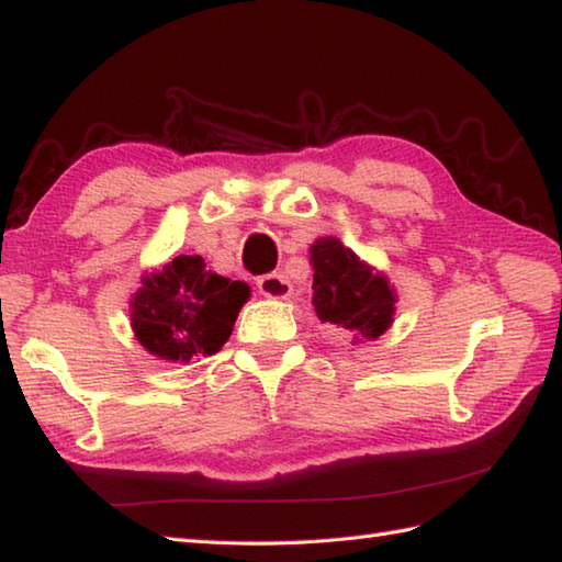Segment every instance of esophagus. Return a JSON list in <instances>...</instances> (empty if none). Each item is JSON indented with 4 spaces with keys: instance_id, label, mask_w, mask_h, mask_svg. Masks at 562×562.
<instances>
[{
    "instance_id": "1",
    "label": "esophagus",
    "mask_w": 562,
    "mask_h": 562,
    "mask_svg": "<svg viewBox=\"0 0 562 562\" xmlns=\"http://www.w3.org/2000/svg\"><path fill=\"white\" fill-rule=\"evenodd\" d=\"M258 292L268 300H288V296H292V282L282 272L262 274L258 280Z\"/></svg>"
}]
</instances>
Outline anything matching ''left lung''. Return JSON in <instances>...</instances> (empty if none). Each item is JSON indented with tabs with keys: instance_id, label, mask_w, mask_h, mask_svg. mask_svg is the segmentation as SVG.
<instances>
[{
	"instance_id": "obj_1",
	"label": "left lung",
	"mask_w": 562,
	"mask_h": 562,
	"mask_svg": "<svg viewBox=\"0 0 562 562\" xmlns=\"http://www.w3.org/2000/svg\"><path fill=\"white\" fill-rule=\"evenodd\" d=\"M308 254L314 268L312 304L316 316L352 336L355 345L384 336L398 302L386 274L342 246L336 236L316 238Z\"/></svg>"
}]
</instances>
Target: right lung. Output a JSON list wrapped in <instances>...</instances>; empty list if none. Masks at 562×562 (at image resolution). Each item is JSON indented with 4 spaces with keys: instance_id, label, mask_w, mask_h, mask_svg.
<instances>
[{
    "instance_id": "add662e5",
    "label": "right lung",
    "mask_w": 562,
    "mask_h": 562,
    "mask_svg": "<svg viewBox=\"0 0 562 562\" xmlns=\"http://www.w3.org/2000/svg\"><path fill=\"white\" fill-rule=\"evenodd\" d=\"M250 288L207 270L202 256H178L142 274L130 302L137 342L166 362H190L222 350Z\"/></svg>"
}]
</instances>
